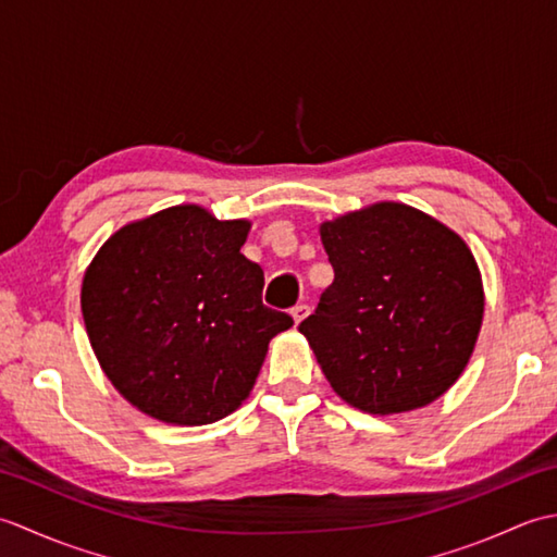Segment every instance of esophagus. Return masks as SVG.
<instances>
[{
  "label": "esophagus",
  "instance_id": "1",
  "mask_svg": "<svg viewBox=\"0 0 557 557\" xmlns=\"http://www.w3.org/2000/svg\"><path fill=\"white\" fill-rule=\"evenodd\" d=\"M306 315H309V306H306V304H297L292 309V318H294V323H297V325L304 321Z\"/></svg>",
  "mask_w": 557,
  "mask_h": 557
}]
</instances>
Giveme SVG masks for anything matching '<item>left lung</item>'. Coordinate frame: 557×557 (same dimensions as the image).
I'll return each instance as SVG.
<instances>
[{"label":"left lung","instance_id":"left-lung-1","mask_svg":"<svg viewBox=\"0 0 557 557\" xmlns=\"http://www.w3.org/2000/svg\"><path fill=\"white\" fill-rule=\"evenodd\" d=\"M335 280L299 325L335 393L399 413L447 393L483 321L481 272L459 234L405 203L321 224Z\"/></svg>","mask_w":557,"mask_h":557}]
</instances>
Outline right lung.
<instances>
[{"label": "right lung", "instance_id": "right-lung-1", "mask_svg": "<svg viewBox=\"0 0 557 557\" xmlns=\"http://www.w3.org/2000/svg\"><path fill=\"white\" fill-rule=\"evenodd\" d=\"M248 220L174 206L114 232L92 258L81 311L104 375L148 417L220 421L251 395L270 339L294 325L260 299Z\"/></svg>", "mask_w": 557, "mask_h": 557}]
</instances>
